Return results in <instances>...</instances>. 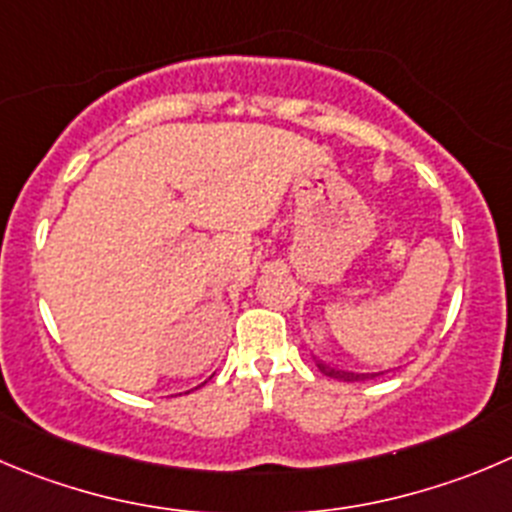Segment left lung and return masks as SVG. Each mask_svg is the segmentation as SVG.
I'll list each match as a JSON object with an SVG mask.
<instances>
[{"label":"left lung","instance_id":"left-lung-1","mask_svg":"<svg viewBox=\"0 0 512 512\" xmlns=\"http://www.w3.org/2000/svg\"><path fill=\"white\" fill-rule=\"evenodd\" d=\"M316 367H319V372L321 374H326V377H334V379H342V382H362V379H374V377H379V374L382 372H369V374H357V372H344V369H337V367H329V364H324V362H319V359H316Z\"/></svg>","mask_w":512,"mask_h":512}]
</instances>
